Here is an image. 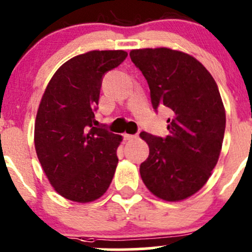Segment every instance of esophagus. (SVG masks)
<instances>
[{
  "label": "esophagus",
  "instance_id": "1",
  "mask_svg": "<svg viewBox=\"0 0 252 252\" xmlns=\"http://www.w3.org/2000/svg\"><path fill=\"white\" fill-rule=\"evenodd\" d=\"M136 134L135 135H131V134H123V138H124V140H133V139H135L136 138Z\"/></svg>",
  "mask_w": 252,
  "mask_h": 252
}]
</instances>
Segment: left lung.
<instances>
[{
    "label": "left lung",
    "mask_w": 252,
    "mask_h": 252,
    "mask_svg": "<svg viewBox=\"0 0 252 252\" xmlns=\"http://www.w3.org/2000/svg\"><path fill=\"white\" fill-rule=\"evenodd\" d=\"M130 58L150 88L155 111H171L166 138L141 131L150 154L140 164L147 189L166 201L199 191L217 164L225 111L215 79L192 56L167 47L131 50Z\"/></svg>",
    "instance_id": "1"
}]
</instances>
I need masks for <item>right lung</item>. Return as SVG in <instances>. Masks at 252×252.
I'll return each mask as SVG.
<instances>
[{
  "label": "right lung",
  "mask_w": 252,
  "mask_h": 252,
  "mask_svg": "<svg viewBox=\"0 0 252 252\" xmlns=\"http://www.w3.org/2000/svg\"><path fill=\"white\" fill-rule=\"evenodd\" d=\"M126 51H90L61 65L42 95L34 142L51 185L75 202L95 201L110 187L122 136L95 119L102 78L126 58Z\"/></svg>",
  "instance_id": "add662e5"
}]
</instances>
